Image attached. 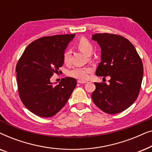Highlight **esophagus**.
Masks as SVG:
<instances>
[{"mask_svg":"<svg viewBox=\"0 0 152 152\" xmlns=\"http://www.w3.org/2000/svg\"><path fill=\"white\" fill-rule=\"evenodd\" d=\"M77 83H79V84H86V83H87V82H86V81L78 80V81H77Z\"/></svg>","mask_w":152,"mask_h":152,"instance_id":"esophagus-1","label":"esophagus"}]
</instances>
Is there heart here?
<instances>
[{
	"label": "heart",
	"instance_id": "heart-1",
	"mask_svg": "<svg viewBox=\"0 0 152 152\" xmlns=\"http://www.w3.org/2000/svg\"><path fill=\"white\" fill-rule=\"evenodd\" d=\"M77 48L87 55H91L93 51V45L88 39L82 37L76 43ZM64 62L68 64L70 61V53L69 50H66L63 55ZM92 71V68L88 66H76L68 71V75L79 80H86Z\"/></svg>",
	"mask_w": 152,
	"mask_h": 152
}]
</instances>
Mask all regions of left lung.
Here are the masks:
<instances>
[{"label": "left lung", "instance_id": "1", "mask_svg": "<svg viewBox=\"0 0 152 152\" xmlns=\"http://www.w3.org/2000/svg\"><path fill=\"white\" fill-rule=\"evenodd\" d=\"M93 40L101 48V62L96 75L110 77L109 84L95 82L91 97L102 111L120 113L134 104L138 96L143 77V65L134 45L117 34H95Z\"/></svg>", "mask_w": 152, "mask_h": 152}]
</instances>
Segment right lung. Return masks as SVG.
Segmentation results:
<instances>
[{"instance_id":"1","label":"right lung","mask_w":152,"mask_h":152,"mask_svg":"<svg viewBox=\"0 0 152 152\" xmlns=\"http://www.w3.org/2000/svg\"><path fill=\"white\" fill-rule=\"evenodd\" d=\"M75 36L60 34L44 37L28 45L16 67L18 94L29 111L42 118L57 114L75 88V78L66 77L59 84L50 77L64 64L63 55Z\"/></svg>"}]
</instances>
